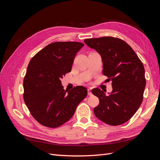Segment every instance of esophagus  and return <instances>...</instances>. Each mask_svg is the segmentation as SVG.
<instances>
[{
  "label": "esophagus",
  "mask_w": 160,
  "mask_h": 160,
  "mask_svg": "<svg viewBox=\"0 0 160 160\" xmlns=\"http://www.w3.org/2000/svg\"><path fill=\"white\" fill-rule=\"evenodd\" d=\"M88 90V95H92V93H91V88H89Z\"/></svg>",
  "instance_id": "esophagus-1"
}]
</instances>
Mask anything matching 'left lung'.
Returning a JSON list of instances; mask_svg holds the SVG:
<instances>
[{"label": "left lung", "mask_w": 160, "mask_h": 160, "mask_svg": "<svg viewBox=\"0 0 160 160\" xmlns=\"http://www.w3.org/2000/svg\"><path fill=\"white\" fill-rule=\"evenodd\" d=\"M84 42L101 55L103 73L112 81L113 91L109 95L98 88L91 91L99 99L94 113L108 125L123 124L133 117L142 103L146 85L142 62L120 38L103 37L87 38Z\"/></svg>", "instance_id": "left-lung-1"}]
</instances>
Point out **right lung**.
Here are the masks:
<instances>
[{"label":"right lung","instance_id":"1","mask_svg":"<svg viewBox=\"0 0 160 160\" xmlns=\"http://www.w3.org/2000/svg\"><path fill=\"white\" fill-rule=\"evenodd\" d=\"M79 42L51 43L34 56L23 81V99L35 119L45 127L55 128L66 123L88 95L83 86L65 90L61 79L71 71Z\"/></svg>","mask_w":160,"mask_h":160}]
</instances>
